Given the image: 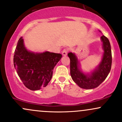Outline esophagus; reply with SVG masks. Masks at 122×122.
I'll return each instance as SVG.
<instances>
[{
	"label": "esophagus",
	"instance_id": "obj_1",
	"mask_svg": "<svg viewBox=\"0 0 122 122\" xmlns=\"http://www.w3.org/2000/svg\"><path fill=\"white\" fill-rule=\"evenodd\" d=\"M68 50L67 49V48H64L62 51V55L64 56L67 55V53H68Z\"/></svg>",
	"mask_w": 122,
	"mask_h": 122
}]
</instances>
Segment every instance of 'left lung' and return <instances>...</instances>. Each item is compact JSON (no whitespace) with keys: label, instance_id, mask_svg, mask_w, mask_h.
<instances>
[{"label":"left lung","instance_id":"8db88e82","mask_svg":"<svg viewBox=\"0 0 122 122\" xmlns=\"http://www.w3.org/2000/svg\"><path fill=\"white\" fill-rule=\"evenodd\" d=\"M104 54L102 60L91 75H85L79 68V61L75 54H68L70 59V74L72 80L81 88L92 89L101 84L109 74L112 64V54L109 40L104 35L101 36Z\"/></svg>","mask_w":122,"mask_h":122}]
</instances>
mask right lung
<instances>
[{"instance_id":"obj_1","label":"right lung","mask_w":122,"mask_h":122,"mask_svg":"<svg viewBox=\"0 0 122 122\" xmlns=\"http://www.w3.org/2000/svg\"><path fill=\"white\" fill-rule=\"evenodd\" d=\"M61 56V54L48 51L39 54L30 52L20 38L14 52V65L24 85L31 90H38L47 86L51 81L54 67Z\"/></svg>"}]
</instances>
